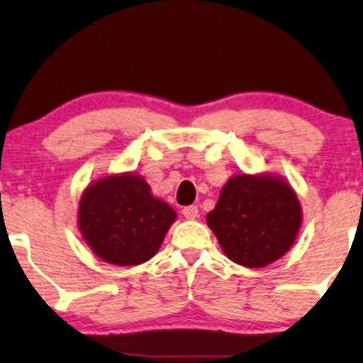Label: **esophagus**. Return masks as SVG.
Listing matches in <instances>:
<instances>
[{"mask_svg": "<svg viewBox=\"0 0 363 363\" xmlns=\"http://www.w3.org/2000/svg\"><path fill=\"white\" fill-rule=\"evenodd\" d=\"M182 214H184L186 219H196L199 216V209H197V206H186L182 209Z\"/></svg>", "mask_w": 363, "mask_h": 363, "instance_id": "1", "label": "esophagus"}]
</instances>
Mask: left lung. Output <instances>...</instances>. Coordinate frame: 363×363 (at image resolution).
I'll return each instance as SVG.
<instances>
[{"instance_id": "1", "label": "left lung", "mask_w": 363, "mask_h": 363, "mask_svg": "<svg viewBox=\"0 0 363 363\" xmlns=\"http://www.w3.org/2000/svg\"><path fill=\"white\" fill-rule=\"evenodd\" d=\"M206 219L229 259L263 268L290 250L301 209L286 182L242 174L229 179Z\"/></svg>"}]
</instances>
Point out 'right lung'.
Instances as JSON below:
<instances>
[{
    "label": "right lung",
    "mask_w": 363,
    "mask_h": 363,
    "mask_svg": "<svg viewBox=\"0 0 363 363\" xmlns=\"http://www.w3.org/2000/svg\"><path fill=\"white\" fill-rule=\"evenodd\" d=\"M174 221L171 206L150 196L147 182L132 174L95 182L80 201L79 224L86 245L118 266L152 258Z\"/></svg>",
    "instance_id": "add662e5"
}]
</instances>
